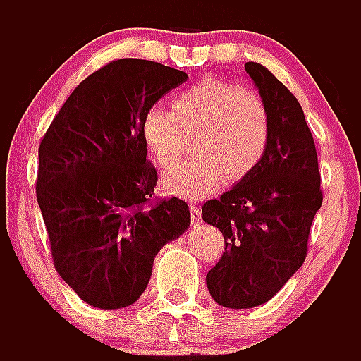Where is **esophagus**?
Listing matches in <instances>:
<instances>
[{
	"instance_id": "obj_1",
	"label": "esophagus",
	"mask_w": 361,
	"mask_h": 361,
	"mask_svg": "<svg viewBox=\"0 0 361 361\" xmlns=\"http://www.w3.org/2000/svg\"><path fill=\"white\" fill-rule=\"evenodd\" d=\"M190 212H191V220H193V222H200V219H202V209H200L197 204H191Z\"/></svg>"
}]
</instances>
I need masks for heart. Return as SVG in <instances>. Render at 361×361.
Segmentation results:
<instances>
[{"instance_id":"heart-1","label":"heart","mask_w":361,"mask_h":361,"mask_svg":"<svg viewBox=\"0 0 361 361\" xmlns=\"http://www.w3.org/2000/svg\"><path fill=\"white\" fill-rule=\"evenodd\" d=\"M141 135L161 170H171L195 137V161L164 177L166 190L186 199H204L222 184L257 170L269 146L271 121L264 97L253 88L206 78L175 94L171 110L152 106Z\"/></svg>"}]
</instances>
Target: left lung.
<instances>
[{
    "mask_svg": "<svg viewBox=\"0 0 361 361\" xmlns=\"http://www.w3.org/2000/svg\"><path fill=\"white\" fill-rule=\"evenodd\" d=\"M244 68L269 110V146L257 170L202 206V220L226 242L206 283L216 304L229 309L266 304L286 286L307 257L312 219L324 200L317 148L298 99L260 63Z\"/></svg>",
    "mask_w": 361,
    "mask_h": 361,
    "instance_id": "left-lung-1",
    "label": "left lung"
}]
</instances>
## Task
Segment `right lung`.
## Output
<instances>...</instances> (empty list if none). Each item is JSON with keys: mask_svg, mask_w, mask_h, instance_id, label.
<instances>
[{"mask_svg": "<svg viewBox=\"0 0 361 361\" xmlns=\"http://www.w3.org/2000/svg\"><path fill=\"white\" fill-rule=\"evenodd\" d=\"M188 73L146 59H117L90 73L39 145L37 204L54 267L99 309L132 305L153 258L190 226L184 200L152 199L157 170L146 161L145 111Z\"/></svg>", "mask_w": 361, "mask_h": 361, "instance_id": "obj_1", "label": "right lung"}]
</instances>
